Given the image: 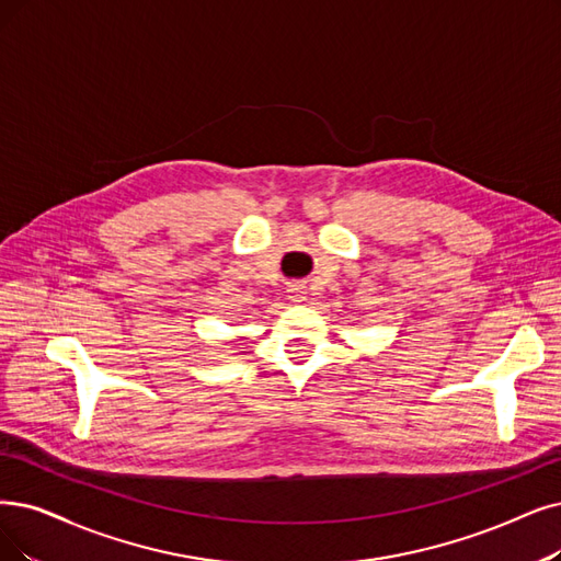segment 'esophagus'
I'll return each mask as SVG.
<instances>
[{"mask_svg":"<svg viewBox=\"0 0 561 561\" xmlns=\"http://www.w3.org/2000/svg\"><path fill=\"white\" fill-rule=\"evenodd\" d=\"M287 293H289V297H293L295 301H301V299H304V287H301V285H289Z\"/></svg>","mask_w":561,"mask_h":561,"instance_id":"1","label":"esophagus"}]
</instances>
